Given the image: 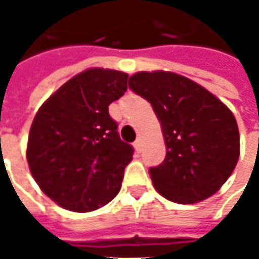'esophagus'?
<instances>
[{
  "mask_svg": "<svg viewBox=\"0 0 259 259\" xmlns=\"http://www.w3.org/2000/svg\"><path fill=\"white\" fill-rule=\"evenodd\" d=\"M133 147H135V150H136L138 153H141V151H142V148H144V142H142V139H141V138H138V139L135 141Z\"/></svg>",
  "mask_w": 259,
  "mask_h": 259,
  "instance_id": "obj_1",
  "label": "esophagus"
}]
</instances>
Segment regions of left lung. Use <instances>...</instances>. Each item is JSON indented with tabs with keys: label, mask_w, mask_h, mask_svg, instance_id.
Wrapping results in <instances>:
<instances>
[{
	"label": "left lung",
	"mask_w": 259,
	"mask_h": 259,
	"mask_svg": "<svg viewBox=\"0 0 259 259\" xmlns=\"http://www.w3.org/2000/svg\"><path fill=\"white\" fill-rule=\"evenodd\" d=\"M129 87L153 105L166 158L150 169L164 199L191 204L213 196L240 155L237 121L228 106L196 81L170 71H141Z\"/></svg>",
	"instance_id": "left-lung-1"
}]
</instances>
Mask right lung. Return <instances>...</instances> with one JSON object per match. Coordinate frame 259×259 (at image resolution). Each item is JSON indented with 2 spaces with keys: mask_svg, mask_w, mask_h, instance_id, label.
<instances>
[{
  "mask_svg": "<svg viewBox=\"0 0 259 259\" xmlns=\"http://www.w3.org/2000/svg\"><path fill=\"white\" fill-rule=\"evenodd\" d=\"M129 74L89 68L39 106L26 160L41 191L60 207L92 212L114 199L132 161L108 106L127 90Z\"/></svg>",
  "mask_w": 259,
  "mask_h": 259,
  "instance_id": "1",
  "label": "right lung"
}]
</instances>
